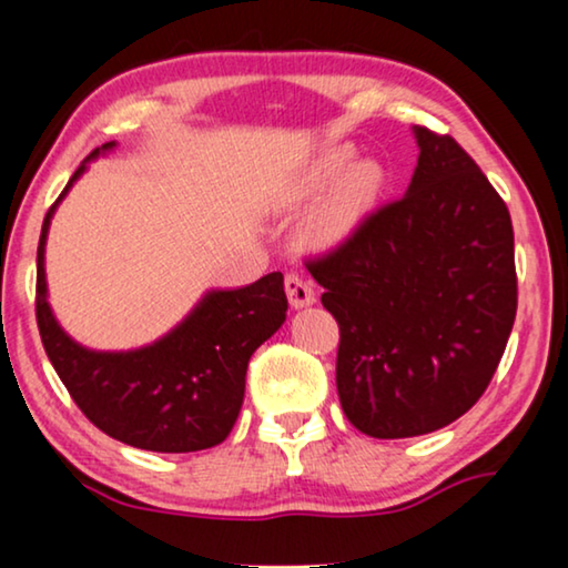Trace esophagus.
Here are the masks:
<instances>
[{
    "label": "esophagus",
    "instance_id": "obj_1",
    "mask_svg": "<svg viewBox=\"0 0 568 568\" xmlns=\"http://www.w3.org/2000/svg\"><path fill=\"white\" fill-rule=\"evenodd\" d=\"M284 290H286V297H290V305L294 310H302V307H310L315 302V290L313 284L307 282V278H302L300 274H290L284 282Z\"/></svg>",
    "mask_w": 568,
    "mask_h": 568
}]
</instances>
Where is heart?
<instances>
[{
	"mask_svg": "<svg viewBox=\"0 0 568 568\" xmlns=\"http://www.w3.org/2000/svg\"><path fill=\"white\" fill-rule=\"evenodd\" d=\"M385 170L375 160H356L352 144H333L315 154L302 170L300 199H317L305 224V240L313 247H336L356 235L375 212L385 191Z\"/></svg>",
	"mask_w": 568,
	"mask_h": 568,
	"instance_id": "heart-1",
	"label": "heart"
}]
</instances>
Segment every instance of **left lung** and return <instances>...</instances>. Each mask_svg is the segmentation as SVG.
<instances>
[{
  "label": "left lung",
  "instance_id": "left-lung-1",
  "mask_svg": "<svg viewBox=\"0 0 568 568\" xmlns=\"http://www.w3.org/2000/svg\"><path fill=\"white\" fill-rule=\"evenodd\" d=\"M408 191L310 261L341 328L336 387L367 437L453 424L491 383L517 313L509 209L453 136L414 126Z\"/></svg>",
  "mask_w": 568,
  "mask_h": 568
}]
</instances>
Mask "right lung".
<instances>
[{"instance_id": "1", "label": "right lung", "mask_w": 568, "mask_h": 568, "mask_svg": "<svg viewBox=\"0 0 568 568\" xmlns=\"http://www.w3.org/2000/svg\"><path fill=\"white\" fill-rule=\"evenodd\" d=\"M105 142L69 178L38 243L36 317L45 354L77 406L100 432L150 453H196L227 439L245 398L247 362L286 321L284 276L274 271L237 290H209L165 336L129 352H95L61 328L49 305L45 240L53 212Z\"/></svg>"}]
</instances>
